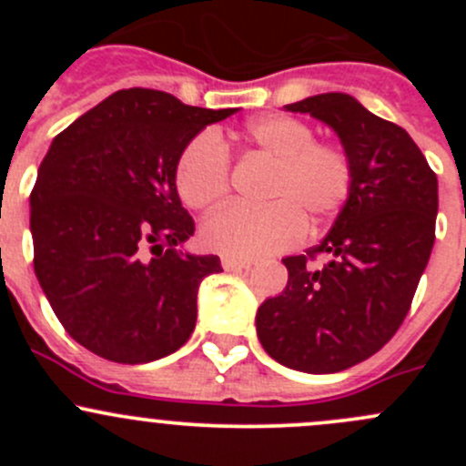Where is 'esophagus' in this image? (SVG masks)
Wrapping results in <instances>:
<instances>
[{
	"mask_svg": "<svg viewBox=\"0 0 466 466\" xmlns=\"http://www.w3.org/2000/svg\"><path fill=\"white\" fill-rule=\"evenodd\" d=\"M220 263H223L225 270H243V268L252 266V259H241V257H228V255H225L223 259H220Z\"/></svg>",
	"mask_w": 466,
	"mask_h": 466,
	"instance_id": "1",
	"label": "esophagus"
}]
</instances>
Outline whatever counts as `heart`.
<instances>
[{
    "instance_id": "heart-1",
    "label": "heart",
    "mask_w": 466,
    "mask_h": 466,
    "mask_svg": "<svg viewBox=\"0 0 466 466\" xmlns=\"http://www.w3.org/2000/svg\"><path fill=\"white\" fill-rule=\"evenodd\" d=\"M246 148L275 159L263 189L268 205H228L207 216L200 237L207 248L228 257L279 252L313 229L327 225L351 194L354 171L345 150L313 142L311 126L289 115H263L238 135ZM180 198L205 209L225 198L229 187V155L214 133H200L182 150L176 167Z\"/></svg>"
}]
</instances>
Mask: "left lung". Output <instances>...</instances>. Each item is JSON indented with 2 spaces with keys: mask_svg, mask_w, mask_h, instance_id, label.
<instances>
[{
  "mask_svg": "<svg viewBox=\"0 0 466 466\" xmlns=\"http://www.w3.org/2000/svg\"><path fill=\"white\" fill-rule=\"evenodd\" d=\"M340 139L351 194L320 246L286 257L289 284L257 311V336L277 363L333 374L377 354L397 333L435 243L437 176L401 126L354 96L327 92L284 106ZM328 257L322 268L308 263Z\"/></svg>",
  "mask_w": 466,
  "mask_h": 466,
  "instance_id": "left-lung-1",
  "label": "left lung"
}]
</instances>
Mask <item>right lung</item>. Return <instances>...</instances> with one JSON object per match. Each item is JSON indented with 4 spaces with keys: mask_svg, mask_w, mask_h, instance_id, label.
Segmentation results:
<instances>
[{
    "mask_svg": "<svg viewBox=\"0 0 466 466\" xmlns=\"http://www.w3.org/2000/svg\"><path fill=\"white\" fill-rule=\"evenodd\" d=\"M234 112L130 87L51 142L31 191L33 268L56 318L92 354L139 365L189 340L200 281L223 268L182 250L194 218L176 167L200 130Z\"/></svg>",
    "mask_w": 466,
    "mask_h": 466,
    "instance_id": "1",
    "label": "right lung"
}]
</instances>
